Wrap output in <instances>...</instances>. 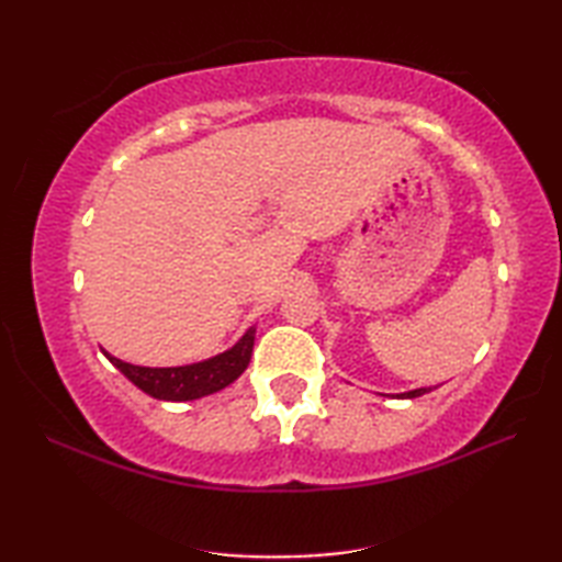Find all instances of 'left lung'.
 Here are the masks:
<instances>
[{
    "label": "left lung",
    "mask_w": 562,
    "mask_h": 562,
    "mask_svg": "<svg viewBox=\"0 0 562 562\" xmlns=\"http://www.w3.org/2000/svg\"><path fill=\"white\" fill-rule=\"evenodd\" d=\"M429 389H415V391H408V393H401V398H417L423 396V393H427Z\"/></svg>",
    "instance_id": "8db88e82"
}]
</instances>
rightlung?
Instances as JSON below:
<instances>
[{"mask_svg": "<svg viewBox=\"0 0 562 562\" xmlns=\"http://www.w3.org/2000/svg\"><path fill=\"white\" fill-rule=\"evenodd\" d=\"M256 328H248L244 338L232 350H226L212 360L186 364V367H137L117 360V357L103 352L121 372L133 381L137 389L149 393L159 401H195L210 393L229 386L232 381L244 374V369L254 355Z\"/></svg>", "mask_w": 562, "mask_h": 562, "instance_id": "add662e5", "label": "right lung"}]
</instances>
